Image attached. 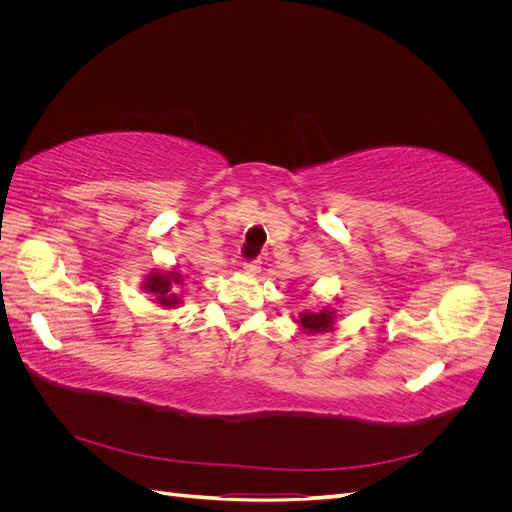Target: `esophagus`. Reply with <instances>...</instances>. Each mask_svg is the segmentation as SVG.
Returning a JSON list of instances; mask_svg holds the SVG:
<instances>
[{
  "mask_svg": "<svg viewBox=\"0 0 512 512\" xmlns=\"http://www.w3.org/2000/svg\"><path fill=\"white\" fill-rule=\"evenodd\" d=\"M243 271L245 273H258L260 271V260H245L243 262Z\"/></svg>",
  "mask_w": 512,
  "mask_h": 512,
  "instance_id": "obj_1",
  "label": "esophagus"
}]
</instances>
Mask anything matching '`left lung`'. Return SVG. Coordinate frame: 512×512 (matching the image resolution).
Segmentation results:
<instances>
[{
	"label": "left lung",
	"instance_id": "left-lung-1",
	"mask_svg": "<svg viewBox=\"0 0 512 512\" xmlns=\"http://www.w3.org/2000/svg\"><path fill=\"white\" fill-rule=\"evenodd\" d=\"M297 324H301V329L305 333H327L333 329V322H335V312L329 307L320 309V312H309L305 309L303 314H299V320H294Z\"/></svg>",
	"mask_w": 512,
	"mask_h": 512
}]
</instances>
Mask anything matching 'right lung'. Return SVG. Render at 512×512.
Returning <instances> with one entry per match:
<instances>
[{
	"label": "right lung",
	"instance_id": "right-lung-1",
	"mask_svg": "<svg viewBox=\"0 0 512 512\" xmlns=\"http://www.w3.org/2000/svg\"><path fill=\"white\" fill-rule=\"evenodd\" d=\"M179 286H183V275L179 271H151L143 284V288L151 292L162 307L168 309L181 303L177 294Z\"/></svg>",
	"mask_w": 512,
	"mask_h": 512
}]
</instances>
